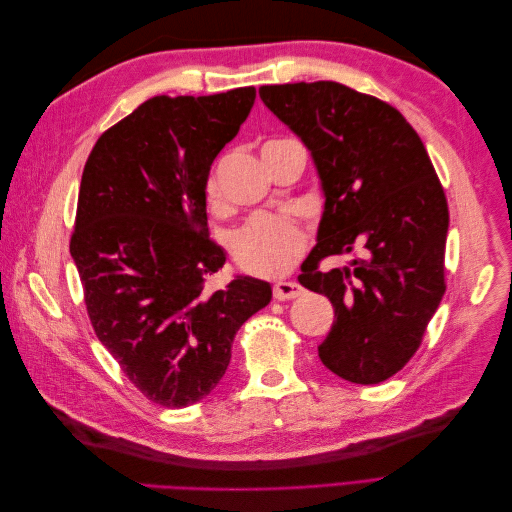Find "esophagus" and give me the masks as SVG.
Segmentation results:
<instances>
[{"label":"esophagus","mask_w":512,"mask_h":512,"mask_svg":"<svg viewBox=\"0 0 512 512\" xmlns=\"http://www.w3.org/2000/svg\"><path fill=\"white\" fill-rule=\"evenodd\" d=\"M303 292V288L297 282H277L273 286V297L277 301H290V299H297L299 294Z\"/></svg>","instance_id":"esophagus-1"}]
</instances>
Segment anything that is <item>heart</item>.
<instances>
[{
  "mask_svg": "<svg viewBox=\"0 0 512 512\" xmlns=\"http://www.w3.org/2000/svg\"><path fill=\"white\" fill-rule=\"evenodd\" d=\"M207 198L218 205L222 198L218 177L207 181ZM307 237L303 228L284 215L260 213L241 226L230 243L232 258L237 265L254 275H282L294 267L305 252Z\"/></svg>",
  "mask_w": 512,
  "mask_h": 512,
  "instance_id": "b5f03b06",
  "label": "heart"
}]
</instances>
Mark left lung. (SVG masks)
Returning <instances> with one entry per match:
<instances>
[{
    "label": "left lung",
    "mask_w": 512,
    "mask_h": 512,
    "mask_svg": "<svg viewBox=\"0 0 512 512\" xmlns=\"http://www.w3.org/2000/svg\"><path fill=\"white\" fill-rule=\"evenodd\" d=\"M260 100L312 153L324 211L301 286L335 307L322 365L354 384H378L421 346L444 297L448 205L421 136L397 108L342 83L260 87ZM363 244L365 259L317 271Z\"/></svg>",
    "instance_id": "1"
}]
</instances>
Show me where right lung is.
I'll return each instance as SVG.
<instances>
[{
	"instance_id": "right-lung-1",
	"label": "right lung",
	"mask_w": 512,
	"mask_h": 512,
	"mask_svg": "<svg viewBox=\"0 0 512 512\" xmlns=\"http://www.w3.org/2000/svg\"><path fill=\"white\" fill-rule=\"evenodd\" d=\"M254 100V87L149 98L98 138L83 170L70 254L89 320L164 408L207 397L241 324L271 301V284L250 275L203 290L226 262L207 237L209 170Z\"/></svg>"
}]
</instances>
